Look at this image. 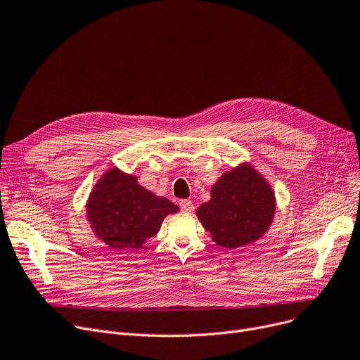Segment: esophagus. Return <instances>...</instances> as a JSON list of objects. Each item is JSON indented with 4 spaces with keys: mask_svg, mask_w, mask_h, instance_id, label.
I'll return each mask as SVG.
<instances>
[{
    "mask_svg": "<svg viewBox=\"0 0 360 360\" xmlns=\"http://www.w3.org/2000/svg\"><path fill=\"white\" fill-rule=\"evenodd\" d=\"M179 205H181V209L184 210V212H193L194 210V205H193V201H190V200H182L181 202H179Z\"/></svg>",
    "mask_w": 360,
    "mask_h": 360,
    "instance_id": "obj_1",
    "label": "esophagus"
}]
</instances>
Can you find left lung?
<instances>
[{
	"label": "left lung",
	"mask_w": 360,
	"mask_h": 360,
	"mask_svg": "<svg viewBox=\"0 0 360 360\" xmlns=\"http://www.w3.org/2000/svg\"><path fill=\"white\" fill-rule=\"evenodd\" d=\"M210 197L195 214L219 247H248L273 224L277 209L274 190L250 162L226 170L213 184Z\"/></svg>",
	"instance_id": "8db88e82"
}]
</instances>
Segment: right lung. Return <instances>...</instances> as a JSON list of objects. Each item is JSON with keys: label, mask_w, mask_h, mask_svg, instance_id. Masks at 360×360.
Returning <instances> with one entry per match:
<instances>
[{"label": "right lung", "mask_w": 360, "mask_h": 360, "mask_svg": "<svg viewBox=\"0 0 360 360\" xmlns=\"http://www.w3.org/2000/svg\"><path fill=\"white\" fill-rule=\"evenodd\" d=\"M179 207L146 190L136 175L109 167L93 185L86 201V219L98 239L118 251L140 250L155 236L166 216Z\"/></svg>", "instance_id": "add662e5"}]
</instances>
